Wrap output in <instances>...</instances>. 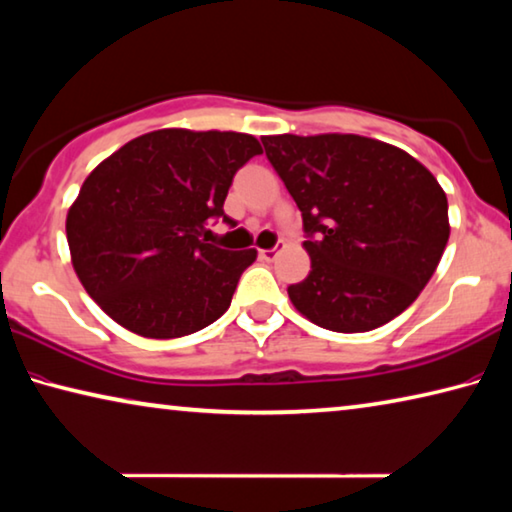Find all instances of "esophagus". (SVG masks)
<instances>
[{
  "label": "esophagus",
  "mask_w": 512,
  "mask_h": 512,
  "mask_svg": "<svg viewBox=\"0 0 512 512\" xmlns=\"http://www.w3.org/2000/svg\"><path fill=\"white\" fill-rule=\"evenodd\" d=\"M280 246H282V243H280ZM259 257L266 259V262H273V259L278 257V246H275V248H269V250H259Z\"/></svg>",
  "instance_id": "34e87169"
}]
</instances>
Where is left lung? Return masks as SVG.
I'll use <instances>...</instances> for the list:
<instances>
[{"label": "left lung", "mask_w": 512, "mask_h": 512, "mask_svg": "<svg viewBox=\"0 0 512 512\" xmlns=\"http://www.w3.org/2000/svg\"><path fill=\"white\" fill-rule=\"evenodd\" d=\"M262 143L303 214L312 271L287 289L296 310L332 332H367L408 310L451 232L431 170L358 134H280Z\"/></svg>", "instance_id": "1"}]
</instances>
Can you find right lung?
<instances>
[{"label": "right lung", "mask_w": 512, "mask_h": 512, "mask_svg": "<svg viewBox=\"0 0 512 512\" xmlns=\"http://www.w3.org/2000/svg\"><path fill=\"white\" fill-rule=\"evenodd\" d=\"M262 154L250 134L157 129L125 143L81 184L66 218L72 266L97 305L150 339L207 328L232 303L257 250L202 239L237 170Z\"/></svg>", "instance_id": "1"}]
</instances>
